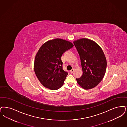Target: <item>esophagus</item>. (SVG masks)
Wrapping results in <instances>:
<instances>
[{
	"label": "esophagus",
	"mask_w": 127,
	"mask_h": 127,
	"mask_svg": "<svg viewBox=\"0 0 127 127\" xmlns=\"http://www.w3.org/2000/svg\"><path fill=\"white\" fill-rule=\"evenodd\" d=\"M75 71V69H71V70H70V73H73Z\"/></svg>",
	"instance_id": "obj_1"
}]
</instances>
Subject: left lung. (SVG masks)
Instances as JSON below:
<instances>
[{"instance_id":"obj_1","label":"left lung","mask_w":127,"mask_h":127,"mask_svg":"<svg viewBox=\"0 0 127 127\" xmlns=\"http://www.w3.org/2000/svg\"><path fill=\"white\" fill-rule=\"evenodd\" d=\"M81 60L83 75L76 78L78 84L88 90L97 86L106 70V57L101 47L93 40L82 38L74 41Z\"/></svg>"}]
</instances>
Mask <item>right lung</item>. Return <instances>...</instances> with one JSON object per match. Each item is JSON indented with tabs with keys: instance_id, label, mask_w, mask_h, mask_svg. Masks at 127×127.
I'll list each match as a JSON object with an SVG mask.
<instances>
[{
	"instance_id": "obj_1",
	"label": "right lung",
	"mask_w": 127,
	"mask_h": 127,
	"mask_svg": "<svg viewBox=\"0 0 127 127\" xmlns=\"http://www.w3.org/2000/svg\"><path fill=\"white\" fill-rule=\"evenodd\" d=\"M73 46L69 41L57 38L46 41L40 47L36 55L34 70L45 87L55 90L63 86L68 73L63 69L61 57Z\"/></svg>"
}]
</instances>
